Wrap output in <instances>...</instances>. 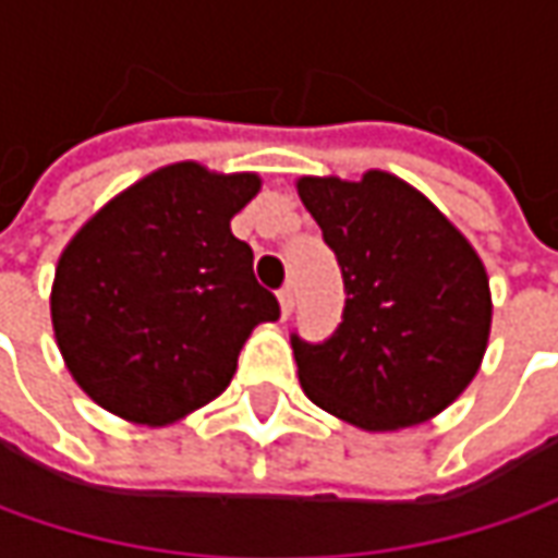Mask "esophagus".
I'll return each mask as SVG.
<instances>
[{"label":"esophagus","mask_w":558,"mask_h":558,"mask_svg":"<svg viewBox=\"0 0 558 558\" xmlns=\"http://www.w3.org/2000/svg\"><path fill=\"white\" fill-rule=\"evenodd\" d=\"M279 307H282V316L289 319L291 311H294V289H291V286H286V289L279 291Z\"/></svg>","instance_id":"obj_1"}]
</instances>
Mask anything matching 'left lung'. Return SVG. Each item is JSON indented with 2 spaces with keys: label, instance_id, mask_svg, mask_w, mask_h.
Segmentation results:
<instances>
[{
  "label": "left lung",
  "instance_id": "8db88e82",
  "mask_svg": "<svg viewBox=\"0 0 558 558\" xmlns=\"http://www.w3.org/2000/svg\"><path fill=\"white\" fill-rule=\"evenodd\" d=\"M298 195L344 276L323 344L291 335L304 395L363 432L438 416L475 378L490 335L482 257L418 189L385 170L360 183L301 177Z\"/></svg>",
  "mask_w": 558,
  "mask_h": 558
}]
</instances>
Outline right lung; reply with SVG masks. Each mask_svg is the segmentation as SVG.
<instances>
[{
    "label": "right lung",
    "mask_w": 558,
    "mask_h": 558,
    "mask_svg": "<svg viewBox=\"0 0 558 558\" xmlns=\"http://www.w3.org/2000/svg\"><path fill=\"white\" fill-rule=\"evenodd\" d=\"M257 173L161 167L93 214L58 257L52 329L74 381L108 413L167 425L232 381L254 326L279 301L229 220Z\"/></svg>",
    "instance_id": "obj_1"
}]
</instances>
